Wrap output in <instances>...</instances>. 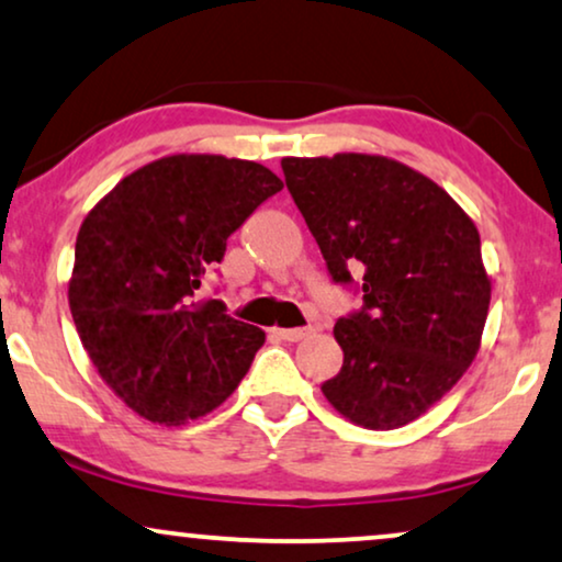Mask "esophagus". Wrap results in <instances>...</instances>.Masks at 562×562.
Returning <instances> with one entry per match:
<instances>
[{
	"label": "esophagus",
	"mask_w": 562,
	"mask_h": 562,
	"mask_svg": "<svg viewBox=\"0 0 562 562\" xmlns=\"http://www.w3.org/2000/svg\"><path fill=\"white\" fill-rule=\"evenodd\" d=\"M276 335L281 340H286V344H296L304 335H310V327H276Z\"/></svg>",
	"instance_id": "esophagus-1"
}]
</instances>
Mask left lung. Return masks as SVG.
<instances>
[{
  "mask_svg": "<svg viewBox=\"0 0 562 562\" xmlns=\"http://www.w3.org/2000/svg\"><path fill=\"white\" fill-rule=\"evenodd\" d=\"M281 167L333 283L363 302L335 323L344 367L323 395L371 431L411 424L480 348L491 281L475 224L443 188L395 159L286 157Z\"/></svg>",
  "mask_w": 562,
  "mask_h": 562,
  "instance_id": "obj_1",
  "label": "left lung"
}]
</instances>
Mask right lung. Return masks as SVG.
Instances as JSON below:
<instances>
[{
  "label": "right lung",
  "instance_id": "obj_1",
  "mask_svg": "<svg viewBox=\"0 0 562 562\" xmlns=\"http://www.w3.org/2000/svg\"><path fill=\"white\" fill-rule=\"evenodd\" d=\"M281 188L258 162L175 155L131 172L87 214L69 310L94 369L142 418L180 426L243 382L266 333L195 291Z\"/></svg>",
  "mask_w": 562,
  "mask_h": 562
}]
</instances>
